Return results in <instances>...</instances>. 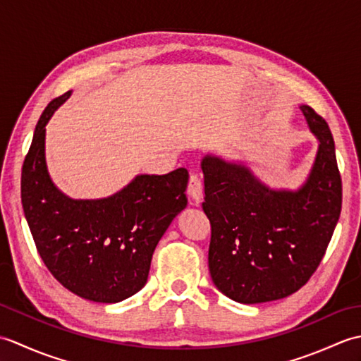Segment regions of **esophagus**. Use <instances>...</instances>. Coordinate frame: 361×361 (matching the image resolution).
<instances>
[{
    "mask_svg": "<svg viewBox=\"0 0 361 361\" xmlns=\"http://www.w3.org/2000/svg\"><path fill=\"white\" fill-rule=\"evenodd\" d=\"M188 192H189L190 202H192V204H198V203L202 202V198H203V185H202L200 176H198L197 173L190 175Z\"/></svg>",
    "mask_w": 361,
    "mask_h": 361,
    "instance_id": "34e87169",
    "label": "esophagus"
}]
</instances>
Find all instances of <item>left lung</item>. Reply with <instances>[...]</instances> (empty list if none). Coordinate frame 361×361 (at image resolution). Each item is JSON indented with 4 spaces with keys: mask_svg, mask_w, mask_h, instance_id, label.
<instances>
[{
    "mask_svg": "<svg viewBox=\"0 0 361 361\" xmlns=\"http://www.w3.org/2000/svg\"><path fill=\"white\" fill-rule=\"evenodd\" d=\"M318 140L301 188L273 189L243 163L202 159L203 211L211 221L208 264L212 282L235 302L287 298L315 273L341 212V176L327 122L301 105Z\"/></svg>",
    "mask_w": 361,
    "mask_h": 361,
    "instance_id": "1",
    "label": "left lung"
}]
</instances>
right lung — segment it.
Masks as SVG:
<instances>
[{
  "instance_id": "1",
  "label": "right lung",
  "mask_w": 361,
  "mask_h": 361,
  "mask_svg": "<svg viewBox=\"0 0 361 361\" xmlns=\"http://www.w3.org/2000/svg\"><path fill=\"white\" fill-rule=\"evenodd\" d=\"M71 96L49 102L35 127L21 171V203L38 255L65 288L88 301L113 304L147 282L153 251L186 208L189 173L136 175L119 192L74 200L54 185L44 157L46 124Z\"/></svg>"
}]
</instances>
